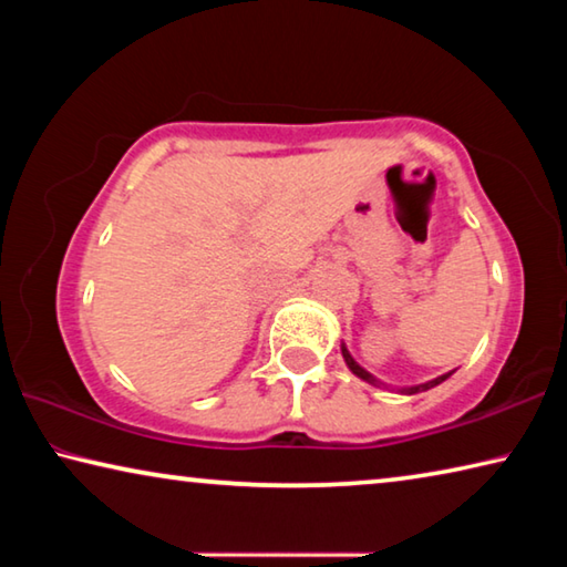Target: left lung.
Segmentation results:
<instances>
[{"label": "left lung", "mask_w": 567, "mask_h": 567, "mask_svg": "<svg viewBox=\"0 0 567 567\" xmlns=\"http://www.w3.org/2000/svg\"><path fill=\"white\" fill-rule=\"evenodd\" d=\"M342 358H344V362H348V368H350V370L354 372V375H358L360 380H364V382H370V385H375V388H380V382H378L375 378H372L368 370H364V368H360V364L352 360V354L348 352V348H344V344H342ZM447 378H450V372H447V375H440V378H435V380H430V382H425V385H415V388H402L400 392H405V395H415V392H422V390H430V388H435V385H440V382H443V380H447Z\"/></svg>", "instance_id": "obj_1"}]
</instances>
